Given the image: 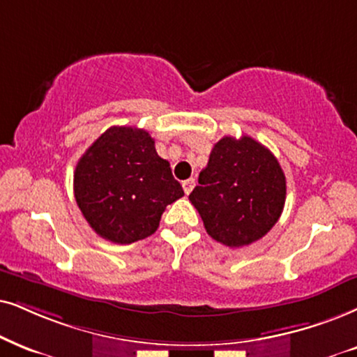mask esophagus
Segmentation results:
<instances>
[{"label": "esophagus", "mask_w": 357, "mask_h": 357, "mask_svg": "<svg viewBox=\"0 0 357 357\" xmlns=\"http://www.w3.org/2000/svg\"><path fill=\"white\" fill-rule=\"evenodd\" d=\"M194 186H196V179H194V178H189V179H186V181H183V189H184V192H186V194L191 192Z\"/></svg>", "instance_id": "1"}]
</instances>
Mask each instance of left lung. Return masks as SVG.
<instances>
[{
    "mask_svg": "<svg viewBox=\"0 0 357 357\" xmlns=\"http://www.w3.org/2000/svg\"><path fill=\"white\" fill-rule=\"evenodd\" d=\"M287 197L278 160L257 139L224 137L212 148L189 201L209 236L227 247L257 242L277 224Z\"/></svg>",
    "mask_w": 357,
    "mask_h": 357,
    "instance_id": "1",
    "label": "left lung"
}]
</instances>
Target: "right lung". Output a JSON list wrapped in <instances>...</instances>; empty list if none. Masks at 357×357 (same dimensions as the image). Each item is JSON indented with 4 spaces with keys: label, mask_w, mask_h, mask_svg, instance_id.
Segmentation results:
<instances>
[{
    "label": "right lung",
    "mask_w": 357,
    "mask_h": 357,
    "mask_svg": "<svg viewBox=\"0 0 357 357\" xmlns=\"http://www.w3.org/2000/svg\"><path fill=\"white\" fill-rule=\"evenodd\" d=\"M74 196L98 236L114 243H132L151 236L166 206L184 191L168 161L158 156L150 133L112 126L75 166Z\"/></svg>",
    "instance_id": "right-lung-1"
}]
</instances>
